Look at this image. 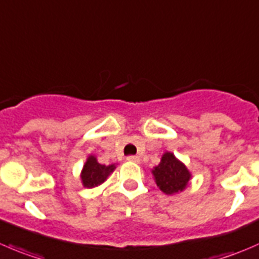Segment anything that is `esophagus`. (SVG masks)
Returning a JSON list of instances; mask_svg holds the SVG:
<instances>
[{"instance_id":"1","label":"esophagus","mask_w":259,"mask_h":259,"mask_svg":"<svg viewBox=\"0 0 259 259\" xmlns=\"http://www.w3.org/2000/svg\"><path fill=\"white\" fill-rule=\"evenodd\" d=\"M126 160H129V162L139 163L140 162V158L139 157H135V155H129V157L126 158Z\"/></svg>"}]
</instances>
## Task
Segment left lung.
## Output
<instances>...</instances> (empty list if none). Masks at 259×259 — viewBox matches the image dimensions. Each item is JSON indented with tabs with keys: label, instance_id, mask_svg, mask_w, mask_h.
<instances>
[{
	"label": "left lung",
	"instance_id": "left-lung-1",
	"mask_svg": "<svg viewBox=\"0 0 259 259\" xmlns=\"http://www.w3.org/2000/svg\"><path fill=\"white\" fill-rule=\"evenodd\" d=\"M150 172L159 190L165 195L182 192L192 178L190 169L172 152L163 153L159 164Z\"/></svg>",
	"mask_w": 259,
	"mask_h": 259
}]
</instances>
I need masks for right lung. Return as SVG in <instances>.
I'll return each mask as SVG.
<instances>
[{
  "mask_svg": "<svg viewBox=\"0 0 259 259\" xmlns=\"http://www.w3.org/2000/svg\"><path fill=\"white\" fill-rule=\"evenodd\" d=\"M115 169H116V163L109 165L101 164L97 160L96 155L90 154L82 167L79 177L83 187L94 188L102 185Z\"/></svg>",
  "mask_w": 259,
  "mask_h": 259,
  "instance_id": "add662e5",
  "label": "right lung"
}]
</instances>
